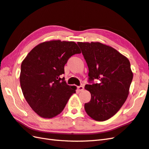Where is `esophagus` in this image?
<instances>
[{"label":"esophagus","mask_w":149,"mask_h":149,"mask_svg":"<svg viewBox=\"0 0 149 149\" xmlns=\"http://www.w3.org/2000/svg\"><path fill=\"white\" fill-rule=\"evenodd\" d=\"M78 89L79 91L81 92V91H82V90H84V86H82V85L79 86H78Z\"/></svg>","instance_id":"obj_1"}]
</instances>
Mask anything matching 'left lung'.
<instances>
[{
  "label": "left lung",
  "mask_w": 149,
  "mask_h": 149,
  "mask_svg": "<svg viewBox=\"0 0 149 149\" xmlns=\"http://www.w3.org/2000/svg\"><path fill=\"white\" fill-rule=\"evenodd\" d=\"M88 67V83L85 88L91 100L85 104L89 116L106 121L120 109L129 93L133 79L130 63L111 47L99 42H78ZM95 79L100 81L95 84Z\"/></svg>",
  "instance_id": "left-lung-1"
}]
</instances>
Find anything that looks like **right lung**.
I'll return each instance as SVG.
<instances>
[{
  "instance_id": "obj_1",
  "label": "right lung",
  "mask_w": 149,
  "mask_h": 149,
  "mask_svg": "<svg viewBox=\"0 0 149 149\" xmlns=\"http://www.w3.org/2000/svg\"><path fill=\"white\" fill-rule=\"evenodd\" d=\"M74 42L52 40L34 47L21 66L20 85L25 99L40 116L52 118L63 111L75 86L63 77L68 59L80 54Z\"/></svg>"
}]
</instances>
